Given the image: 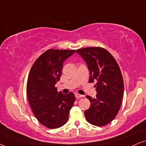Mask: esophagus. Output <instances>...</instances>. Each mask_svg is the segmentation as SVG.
Returning a JSON list of instances; mask_svg holds the SVG:
<instances>
[{
  "instance_id": "obj_1",
  "label": "esophagus",
  "mask_w": 146,
  "mask_h": 146,
  "mask_svg": "<svg viewBox=\"0 0 146 146\" xmlns=\"http://www.w3.org/2000/svg\"><path fill=\"white\" fill-rule=\"evenodd\" d=\"M75 96H76V98L77 99H78V98H83L84 96V95H81V94H75Z\"/></svg>"
}]
</instances>
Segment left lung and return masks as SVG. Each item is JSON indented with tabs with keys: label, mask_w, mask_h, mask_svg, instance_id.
<instances>
[{
	"label": "left lung",
	"mask_w": 146,
	"mask_h": 146,
	"mask_svg": "<svg viewBox=\"0 0 146 146\" xmlns=\"http://www.w3.org/2000/svg\"><path fill=\"white\" fill-rule=\"evenodd\" d=\"M90 71L89 82H94L96 98L90 96V107L85 110L91 124L103 126L111 122L118 113L123 96V81L117 62L110 53L100 47L76 50Z\"/></svg>",
	"instance_id": "obj_1"
}]
</instances>
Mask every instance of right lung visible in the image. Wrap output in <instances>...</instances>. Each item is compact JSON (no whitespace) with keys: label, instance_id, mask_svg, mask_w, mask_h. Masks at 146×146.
Wrapping results in <instances>:
<instances>
[{"label":"right lung","instance_id":"obj_1","mask_svg":"<svg viewBox=\"0 0 146 146\" xmlns=\"http://www.w3.org/2000/svg\"><path fill=\"white\" fill-rule=\"evenodd\" d=\"M75 51L48 50L38 58L30 71L27 86L29 104L38 120L48 128H58L67 122L75 101L72 92L63 94L55 87L64 62Z\"/></svg>","mask_w":146,"mask_h":146}]
</instances>
